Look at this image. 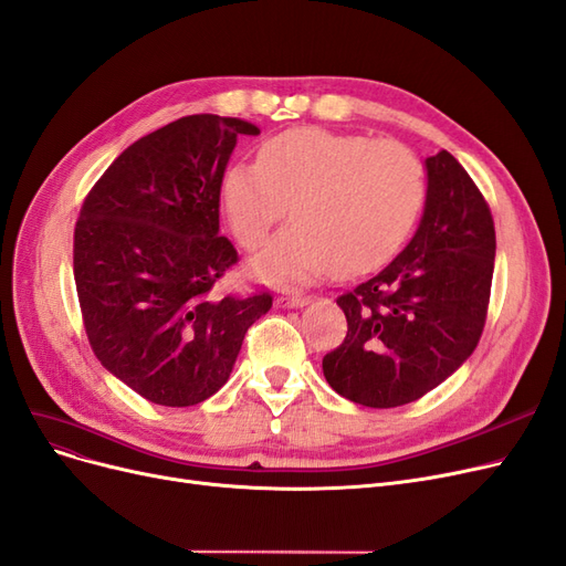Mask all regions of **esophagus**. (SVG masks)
<instances>
[{"label": "esophagus", "mask_w": 566, "mask_h": 566, "mask_svg": "<svg viewBox=\"0 0 566 566\" xmlns=\"http://www.w3.org/2000/svg\"><path fill=\"white\" fill-rule=\"evenodd\" d=\"M276 304H281V306H304V304H308V300L302 297V295H281V297H276Z\"/></svg>", "instance_id": "34e87169"}]
</instances>
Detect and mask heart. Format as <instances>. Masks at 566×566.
I'll use <instances>...</instances> for the list:
<instances>
[{
    "mask_svg": "<svg viewBox=\"0 0 566 566\" xmlns=\"http://www.w3.org/2000/svg\"><path fill=\"white\" fill-rule=\"evenodd\" d=\"M423 193V168L402 143L318 128L276 135L258 164H231L220 180L227 224L245 250L262 248L290 206L295 222L252 262L271 283L379 266L407 239Z\"/></svg>",
    "mask_w": 566,
    "mask_h": 566,
    "instance_id": "1",
    "label": "heart"
}]
</instances>
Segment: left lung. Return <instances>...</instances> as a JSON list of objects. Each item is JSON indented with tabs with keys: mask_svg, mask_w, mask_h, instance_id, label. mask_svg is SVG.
<instances>
[{
	"mask_svg": "<svg viewBox=\"0 0 566 566\" xmlns=\"http://www.w3.org/2000/svg\"><path fill=\"white\" fill-rule=\"evenodd\" d=\"M419 229L396 260L337 297L348 329L325 354L335 391L365 407L415 402L454 375L484 329L496 255L490 206L442 149L426 159Z\"/></svg>",
	"mask_w": 566,
	"mask_h": 566,
	"instance_id": "1",
	"label": "left lung"
}]
</instances>
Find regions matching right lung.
I'll return each mask as SVG.
<instances>
[{"mask_svg": "<svg viewBox=\"0 0 566 566\" xmlns=\"http://www.w3.org/2000/svg\"><path fill=\"white\" fill-rule=\"evenodd\" d=\"M233 116L191 114L124 149L93 185L74 227V283L93 354L135 394L199 405L227 384L269 292L218 295L239 262L220 237V180Z\"/></svg>", "mask_w": 566, "mask_h": 566, "instance_id": "1", "label": "right lung"}]
</instances>
